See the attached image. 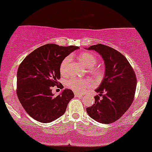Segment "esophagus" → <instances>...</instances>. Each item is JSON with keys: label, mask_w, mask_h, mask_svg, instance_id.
Segmentation results:
<instances>
[{"label": "esophagus", "mask_w": 152, "mask_h": 152, "mask_svg": "<svg viewBox=\"0 0 152 152\" xmlns=\"http://www.w3.org/2000/svg\"><path fill=\"white\" fill-rule=\"evenodd\" d=\"M74 95H75V97H82V96H83V94H81V93H76V92L74 93Z\"/></svg>", "instance_id": "1"}]
</instances>
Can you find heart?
<instances>
[{
    "label": "heart",
    "instance_id": "b5f03b06",
    "mask_svg": "<svg viewBox=\"0 0 152 152\" xmlns=\"http://www.w3.org/2000/svg\"><path fill=\"white\" fill-rule=\"evenodd\" d=\"M79 59L85 67L91 68L90 72L92 74L94 75L95 77L102 76L103 71L101 69H100V68H92L94 67L98 62V59L95 54L90 53V52H83L79 55ZM69 61H70V57H66L61 62L60 66H59V71L62 75L67 74V67ZM65 85L67 88H70L75 92H78V93H83V92L90 89L93 86V83L91 81L88 80L75 77L67 80Z\"/></svg>",
    "mask_w": 152,
    "mask_h": 152
}]
</instances>
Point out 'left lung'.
Returning <instances> with one entry per match:
<instances>
[{
  "label": "left lung",
  "instance_id": "obj_1",
  "mask_svg": "<svg viewBox=\"0 0 152 152\" xmlns=\"http://www.w3.org/2000/svg\"><path fill=\"white\" fill-rule=\"evenodd\" d=\"M103 57L105 77L95 96V103L86 108L95 121L108 124L116 121L132 104L136 88V76L130 63L118 51L104 44L90 46Z\"/></svg>",
  "mask_w": 152,
  "mask_h": 152
}]
</instances>
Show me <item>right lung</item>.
<instances>
[{
    "instance_id": "1",
    "label": "right lung",
    "mask_w": 152,
    "mask_h": 152,
    "mask_svg": "<svg viewBox=\"0 0 152 152\" xmlns=\"http://www.w3.org/2000/svg\"><path fill=\"white\" fill-rule=\"evenodd\" d=\"M78 48L47 44L33 51L20 64L17 71V96L26 113L37 121L50 123L57 119L74 98L69 89L54 96L52 88L57 85L62 88L57 82L60 78L59 66L68 54Z\"/></svg>"
}]
</instances>
